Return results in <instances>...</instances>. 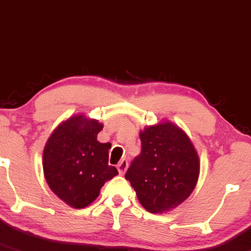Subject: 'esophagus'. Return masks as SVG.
<instances>
[{
  "label": "esophagus",
  "mask_w": 251,
  "mask_h": 251,
  "mask_svg": "<svg viewBox=\"0 0 251 251\" xmlns=\"http://www.w3.org/2000/svg\"><path fill=\"white\" fill-rule=\"evenodd\" d=\"M126 168H128V160L125 158V160H122L119 164H117V170H119L120 175H123V174L126 173Z\"/></svg>",
  "instance_id": "obj_1"
}]
</instances>
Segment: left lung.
<instances>
[{
    "label": "left lung",
    "instance_id": "left-lung-1",
    "mask_svg": "<svg viewBox=\"0 0 251 251\" xmlns=\"http://www.w3.org/2000/svg\"><path fill=\"white\" fill-rule=\"evenodd\" d=\"M141 152L126 178L138 201L152 214H163L184 202L197 183L200 160L188 135L172 122L146 126Z\"/></svg>",
    "mask_w": 251,
    "mask_h": 251
}]
</instances>
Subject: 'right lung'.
Masks as SVG:
<instances>
[{
	"instance_id": "add662e5",
	"label": "right lung",
	"mask_w": 251,
	"mask_h": 251,
	"mask_svg": "<svg viewBox=\"0 0 251 251\" xmlns=\"http://www.w3.org/2000/svg\"><path fill=\"white\" fill-rule=\"evenodd\" d=\"M103 129L97 120L75 115L50 135L43 150V172L52 193L75 209H83L99 196L104 183L119 175L108 164L110 143L97 141Z\"/></svg>"
}]
</instances>
